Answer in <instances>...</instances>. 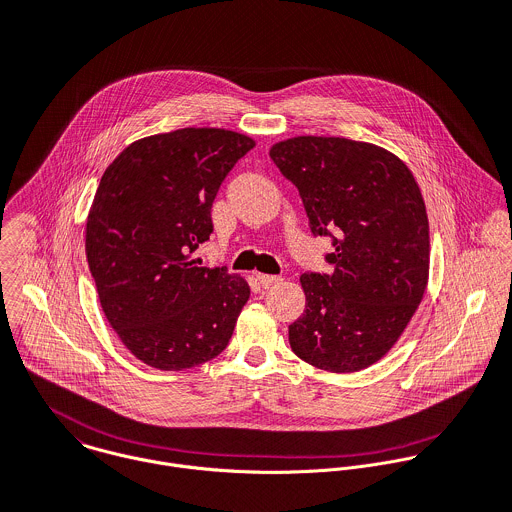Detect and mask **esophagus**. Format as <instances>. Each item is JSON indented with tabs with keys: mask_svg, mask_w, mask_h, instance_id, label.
Wrapping results in <instances>:
<instances>
[{
	"mask_svg": "<svg viewBox=\"0 0 512 512\" xmlns=\"http://www.w3.org/2000/svg\"><path fill=\"white\" fill-rule=\"evenodd\" d=\"M258 282L268 288V286H274V284H280L282 278L280 276H272V274H258Z\"/></svg>",
	"mask_w": 512,
	"mask_h": 512,
	"instance_id": "1",
	"label": "esophagus"
}]
</instances>
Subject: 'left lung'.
<instances>
[{"mask_svg":"<svg viewBox=\"0 0 512 512\" xmlns=\"http://www.w3.org/2000/svg\"><path fill=\"white\" fill-rule=\"evenodd\" d=\"M270 159L296 184L310 230L330 236L334 274L306 272L292 351L351 373L381 359L407 328L429 278V220L413 174L393 153L341 137H294Z\"/></svg>","mask_w":512,"mask_h":512,"instance_id":"obj_1","label":"left lung"}]
</instances>
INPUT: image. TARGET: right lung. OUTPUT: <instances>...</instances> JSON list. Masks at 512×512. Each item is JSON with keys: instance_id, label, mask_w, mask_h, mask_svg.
<instances>
[{"instance_id": "add662e5", "label": "right lung", "mask_w": 512, "mask_h": 512, "mask_svg": "<svg viewBox=\"0 0 512 512\" xmlns=\"http://www.w3.org/2000/svg\"><path fill=\"white\" fill-rule=\"evenodd\" d=\"M226 129H178L131 143L103 172L85 252L107 322L143 363L180 371L216 357L250 298L244 278L198 266L210 208L254 149Z\"/></svg>"}]
</instances>
